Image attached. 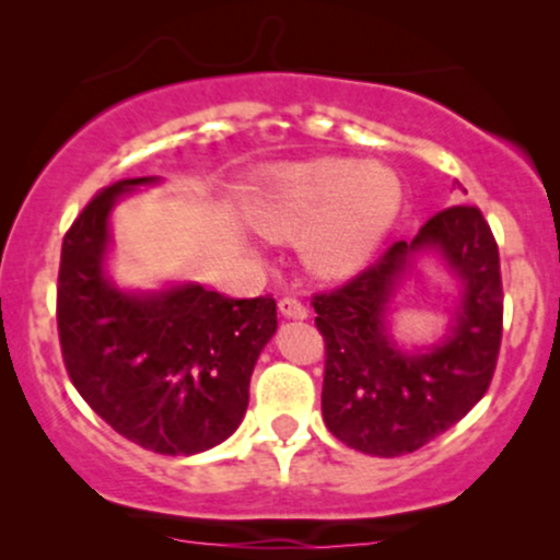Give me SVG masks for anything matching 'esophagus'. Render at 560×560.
Returning a JSON list of instances; mask_svg holds the SVG:
<instances>
[{
    "label": "esophagus",
    "instance_id": "obj_1",
    "mask_svg": "<svg viewBox=\"0 0 560 560\" xmlns=\"http://www.w3.org/2000/svg\"><path fill=\"white\" fill-rule=\"evenodd\" d=\"M279 311H281V316H287V318H307L305 302L292 298V294H287V298L279 300Z\"/></svg>",
    "mask_w": 560,
    "mask_h": 560
}]
</instances>
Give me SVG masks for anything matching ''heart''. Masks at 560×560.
<instances>
[{
    "mask_svg": "<svg viewBox=\"0 0 560 560\" xmlns=\"http://www.w3.org/2000/svg\"><path fill=\"white\" fill-rule=\"evenodd\" d=\"M400 208V184L384 165L324 158L276 173L255 210L271 240H298L313 271L347 276L384 240Z\"/></svg>",
    "mask_w": 560,
    "mask_h": 560,
    "instance_id": "heart-1",
    "label": "heart"
}]
</instances>
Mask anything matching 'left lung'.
I'll return each instance as SVG.
<instances>
[{"label": "left lung", "mask_w": 560, "mask_h": 560, "mask_svg": "<svg viewBox=\"0 0 560 560\" xmlns=\"http://www.w3.org/2000/svg\"><path fill=\"white\" fill-rule=\"evenodd\" d=\"M436 246L465 279V300L447 343L405 357L383 318L409 255ZM324 337L320 410L329 432L361 453L397 458L455 427L490 389L503 339V279L490 223L474 205L429 218L413 242H395L342 287L313 294Z\"/></svg>", "instance_id": "obj_1"}]
</instances>
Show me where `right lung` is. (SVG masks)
Wrapping results in <instances>:
<instances>
[{
    "instance_id": "1",
    "label": "right lung",
    "mask_w": 560,
    "mask_h": 560,
    "mask_svg": "<svg viewBox=\"0 0 560 560\" xmlns=\"http://www.w3.org/2000/svg\"><path fill=\"white\" fill-rule=\"evenodd\" d=\"M147 182L100 189L66 231L57 334L70 382L102 421L144 450L191 455L240 427L255 361L276 331V300L199 284L139 298L107 284V215L115 197Z\"/></svg>"
}]
</instances>
